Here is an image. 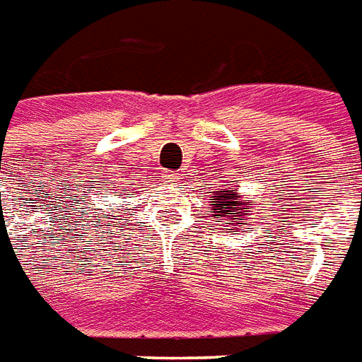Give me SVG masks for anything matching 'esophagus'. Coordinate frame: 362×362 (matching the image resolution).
Returning a JSON list of instances; mask_svg holds the SVG:
<instances>
[{
  "label": "esophagus",
  "mask_w": 362,
  "mask_h": 362,
  "mask_svg": "<svg viewBox=\"0 0 362 362\" xmlns=\"http://www.w3.org/2000/svg\"><path fill=\"white\" fill-rule=\"evenodd\" d=\"M165 179H168L169 183H175L177 179H179V175H177V173H168V175H165Z\"/></svg>",
  "instance_id": "esophagus-1"
}]
</instances>
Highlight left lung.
<instances>
[{
  "instance_id": "left-lung-1",
  "label": "left lung",
  "mask_w": 362,
  "mask_h": 362,
  "mask_svg": "<svg viewBox=\"0 0 362 362\" xmlns=\"http://www.w3.org/2000/svg\"><path fill=\"white\" fill-rule=\"evenodd\" d=\"M209 201L212 202V212H214L212 216L216 218V222H222L224 226H240V224L250 226V222H245V220L250 216L251 210L243 209L242 194L238 191L220 189L214 193V197H210Z\"/></svg>"
}]
</instances>
